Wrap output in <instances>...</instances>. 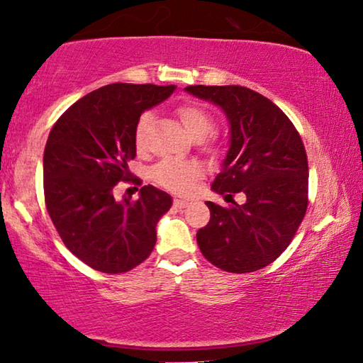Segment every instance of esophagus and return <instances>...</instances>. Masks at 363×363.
I'll list each match as a JSON object with an SVG mask.
<instances>
[{"label": "esophagus", "instance_id": "esophagus-1", "mask_svg": "<svg viewBox=\"0 0 363 363\" xmlns=\"http://www.w3.org/2000/svg\"><path fill=\"white\" fill-rule=\"evenodd\" d=\"M174 206L177 209H183V208H186L188 203H186V201H183V199H174Z\"/></svg>", "mask_w": 363, "mask_h": 363}]
</instances>
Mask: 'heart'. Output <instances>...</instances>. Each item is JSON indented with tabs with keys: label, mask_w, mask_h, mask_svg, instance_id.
<instances>
[{
	"label": "heart",
	"mask_w": 363,
	"mask_h": 363,
	"mask_svg": "<svg viewBox=\"0 0 363 363\" xmlns=\"http://www.w3.org/2000/svg\"><path fill=\"white\" fill-rule=\"evenodd\" d=\"M177 116L185 126L188 135L194 139L206 138L214 126V118L209 110L198 104L180 105L177 108ZM152 121L154 115L150 111L139 116L135 128V144L139 150L147 147V131ZM201 175H203V167L198 162H180V160H164L152 170V178L157 185L178 194L191 191Z\"/></svg>",
	"instance_id": "heart-1"
}]
</instances>
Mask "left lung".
Listing matches in <instances>:
<instances>
[{
  "label": "left lung",
  "mask_w": 363,
  "mask_h": 363,
  "mask_svg": "<svg viewBox=\"0 0 363 363\" xmlns=\"http://www.w3.org/2000/svg\"><path fill=\"white\" fill-rule=\"evenodd\" d=\"M191 96L220 107L230 146L211 188L243 204L211 203L208 225L196 233L204 258L227 272H253L289 247L308 206V162L298 131L287 115L252 89L188 86Z\"/></svg>",
  "instance_id": "obj_1"
}]
</instances>
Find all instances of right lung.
I'll use <instances>...</instances> for the list:
<instances>
[{"label":"right lung","mask_w":363,"mask_h":363,"mask_svg":"<svg viewBox=\"0 0 363 363\" xmlns=\"http://www.w3.org/2000/svg\"><path fill=\"white\" fill-rule=\"evenodd\" d=\"M175 86L108 84L60 116L43 152V193L55 228L69 252L92 269L118 274L152 253L157 222L170 194L152 185L139 198L113 196L130 180L135 128L143 111L169 99Z\"/></svg>","instance_id":"1"}]
</instances>
